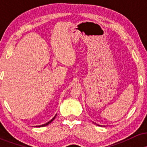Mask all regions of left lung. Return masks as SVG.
<instances>
[{
    "label": "left lung",
    "mask_w": 147,
    "mask_h": 147,
    "mask_svg": "<svg viewBox=\"0 0 147 147\" xmlns=\"http://www.w3.org/2000/svg\"><path fill=\"white\" fill-rule=\"evenodd\" d=\"M99 126H100V125H99Z\"/></svg>",
    "instance_id": "left-lung-1"
}]
</instances>
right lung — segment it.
<instances>
[{
    "mask_svg": "<svg viewBox=\"0 0 147 147\" xmlns=\"http://www.w3.org/2000/svg\"><path fill=\"white\" fill-rule=\"evenodd\" d=\"M56 116H57V114H56V115H55V117H54L53 118H52V119H51V120H50V121H49V122H47V123H46V124H42V125H40V126H36V127H41V126H45L48 125V124H50V123H51V122H52V121H53V120H54V119H55V117H56Z\"/></svg>",
    "mask_w": 147,
    "mask_h": 147,
    "instance_id": "obj_1",
    "label": "right lung"
}]
</instances>
